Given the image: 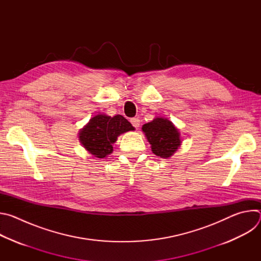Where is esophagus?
Instances as JSON below:
<instances>
[{"mask_svg":"<svg viewBox=\"0 0 261 261\" xmlns=\"http://www.w3.org/2000/svg\"><path fill=\"white\" fill-rule=\"evenodd\" d=\"M130 122H131V124H132V126L134 127V128H138L139 127V125H140V120L138 119V118H132L131 120H130Z\"/></svg>","mask_w":261,"mask_h":261,"instance_id":"1","label":"esophagus"}]
</instances>
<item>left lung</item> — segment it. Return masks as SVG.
<instances>
[{"instance_id": "8db88e82", "label": "left lung", "mask_w": 261, "mask_h": 261, "mask_svg": "<svg viewBox=\"0 0 261 261\" xmlns=\"http://www.w3.org/2000/svg\"><path fill=\"white\" fill-rule=\"evenodd\" d=\"M141 129L151 144L152 152L158 157H171L181 143L178 129L167 119L156 118L144 124Z\"/></svg>"}]
</instances>
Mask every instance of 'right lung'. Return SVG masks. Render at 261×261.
I'll return each mask as SVG.
<instances>
[{
	"label": "right lung",
	"mask_w": 261,
	"mask_h": 261,
	"mask_svg": "<svg viewBox=\"0 0 261 261\" xmlns=\"http://www.w3.org/2000/svg\"><path fill=\"white\" fill-rule=\"evenodd\" d=\"M133 130L134 127L123 116L109 117L99 114L80 131L79 137L89 153L97 158H105L113 153V143L118 136Z\"/></svg>",
	"instance_id": "right-lung-1"
}]
</instances>
